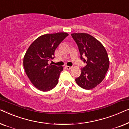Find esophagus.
<instances>
[{"instance_id": "34e87169", "label": "esophagus", "mask_w": 129, "mask_h": 129, "mask_svg": "<svg viewBox=\"0 0 129 129\" xmlns=\"http://www.w3.org/2000/svg\"><path fill=\"white\" fill-rule=\"evenodd\" d=\"M65 68H66L67 70H70V69H71L72 67L70 66H65Z\"/></svg>"}]
</instances>
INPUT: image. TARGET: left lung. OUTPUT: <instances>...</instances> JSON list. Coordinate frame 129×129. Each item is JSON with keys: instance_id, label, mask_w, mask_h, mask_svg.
Masks as SVG:
<instances>
[{"instance_id": "left-lung-1", "label": "left lung", "mask_w": 129, "mask_h": 129, "mask_svg": "<svg viewBox=\"0 0 129 129\" xmlns=\"http://www.w3.org/2000/svg\"><path fill=\"white\" fill-rule=\"evenodd\" d=\"M71 36L78 47L81 60L86 64L75 81L81 88L92 89L105 78L109 66L108 53L103 45L89 34L73 33Z\"/></svg>"}]
</instances>
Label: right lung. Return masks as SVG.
I'll use <instances>...</instances> for the list:
<instances>
[{"mask_svg":"<svg viewBox=\"0 0 129 129\" xmlns=\"http://www.w3.org/2000/svg\"><path fill=\"white\" fill-rule=\"evenodd\" d=\"M68 34L66 33L47 34L37 38L29 47L23 59L25 72L35 87L43 92L50 90L58 82L62 67L49 65L54 52Z\"/></svg>","mask_w":129,"mask_h":129,"instance_id":"1","label":"right lung"}]
</instances>
